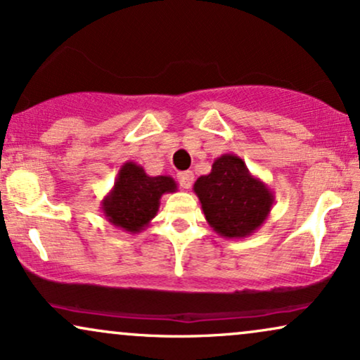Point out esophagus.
Listing matches in <instances>:
<instances>
[{"instance_id": "obj_1", "label": "esophagus", "mask_w": 360, "mask_h": 360, "mask_svg": "<svg viewBox=\"0 0 360 360\" xmlns=\"http://www.w3.org/2000/svg\"><path fill=\"white\" fill-rule=\"evenodd\" d=\"M179 184L181 188H190L193 184V173L192 172H181L179 173Z\"/></svg>"}]
</instances>
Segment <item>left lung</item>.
I'll return each instance as SVG.
<instances>
[{
    "label": "left lung",
    "instance_id": "1",
    "mask_svg": "<svg viewBox=\"0 0 360 360\" xmlns=\"http://www.w3.org/2000/svg\"><path fill=\"white\" fill-rule=\"evenodd\" d=\"M193 192L205 221L226 239H244L263 226L274 205L271 188L249 172L243 158L226 153L214 160L212 170L198 176Z\"/></svg>",
    "mask_w": 360,
    "mask_h": 360
}]
</instances>
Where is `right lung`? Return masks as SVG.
Listing matches in <instances>:
<instances>
[{
  "mask_svg": "<svg viewBox=\"0 0 360 360\" xmlns=\"http://www.w3.org/2000/svg\"><path fill=\"white\" fill-rule=\"evenodd\" d=\"M176 190L170 175L150 176L141 165L126 162L117 172L114 187L101 202V210L112 226L138 234L155 219L162 195Z\"/></svg>",
  "mask_w": 360,
  "mask_h": 360,
  "instance_id": "right-lung-1",
  "label": "right lung"
}]
</instances>
